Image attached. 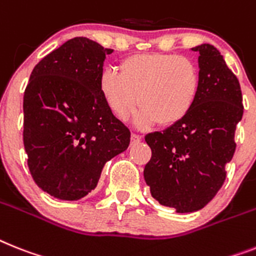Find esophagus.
Listing matches in <instances>:
<instances>
[{"instance_id":"esophagus-1","label":"esophagus","mask_w":256,"mask_h":256,"mask_svg":"<svg viewBox=\"0 0 256 256\" xmlns=\"http://www.w3.org/2000/svg\"><path fill=\"white\" fill-rule=\"evenodd\" d=\"M141 141V136L140 134H137V133H132V136H130V142L132 144H137Z\"/></svg>"}]
</instances>
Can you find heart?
Wrapping results in <instances>:
<instances>
[{
  "label": "heart",
  "mask_w": 256,
  "mask_h": 256,
  "mask_svg": "<svg viewBox=\"0 0 256 256\" xmlns=\"http://www.w3.org/2000/svg\"><path fill=\"white\" fill-rule=\"evenodd\" d=\"M200 90L199 68L187 57L140 54L120 62V73L106 70L99 92L110 111L126 119L136 103L138 126H174L191 112Z\"/></svg>",
  "instance_id": "1"
}]
</instances>
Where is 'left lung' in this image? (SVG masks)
Listing matches in <instances>:
<instances>
[{
    "mask_svg": "<svg viewBox=\"0 0 256 256\" xmlns=\"http://www.w3.org/2000/svg\"><path fill=\"white\" fill-rule=\"evenodd\" d=\"M199 52L200 90L191 112L162 132L145 136L152 149L144 178L160 204L178 213L204 208L222 187L244 115L240 82L210 44Z\"/></svg>",
    "mask_w": 256,
    "mask_h": 256,
    "instance_id": "1",
    "label": "left lung"
}]
</instances>
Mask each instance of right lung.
Here are the masks:
<instances>
[{"instance_id": "obj_1", "label": "right lung", "mask_w": 256, "mask_h": 256, "mask_svg": "<svg viewBox=\"0 0 256 256\" xmlns=\"http://www.w3.org/2000/svg\"><path fill=\"white\" fill-rule=\"evenodd\" d=\"M74 38L34 68L23 96V144L34 180L60 200H80L96 187L106 162L126 150L130 130L99 92L106 54Z\"/></svg>"}]
</instances>
